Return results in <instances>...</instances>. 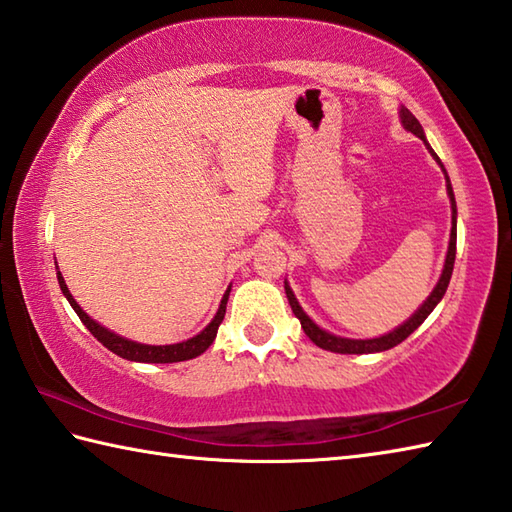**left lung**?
<instances>
[{
    "mask_svg": "<svg viewBox=\"0 0 512 512\" xmlns=\"http://www.w3.org/2000/svg\"><path fill=\"white\" fill-rule=\"evenodd\" d=\"M400 121L404 125V130H409L411 134H415L417 139H422L426 150L431 152L433 159L437 161V165H440L442 172H444V179H446V194L448 198H451V241H448V252H446V260H444V269H442V276L440 280H437V285L433 287L431 296L426 298L420 307H417L415 314L402 322L400 327H395L393 331L384 333V336L380 338H369V340H353V338H342V336H333V333L320 329L314 320H311L305 309L300 307V302L296 300L294 291H291L289 283L285 280V294H287V300L291 305V311H294L296 318L300 320L302 329H305V333L309 336V340L316 344V347L325 349V351H333V353H380V351H387V349H393L395 344H400L402 340H406L411 336V333L422 325V322L429 318L431 311L437 307V302H440L446 294V287L448 283H451V276H453V265H455V247H457V205H455V194H453V187H451V181H448V174L444 170V165L440 161V156H437L433 152V148L429 145V141H426L424 137V130L420 121H417L411 110H406L404 106L400 108Z\"/></svg>",
    "mask_w": 512,
    "mask_h": 512,
    "instance_id": "1",
    "label": "left lung"
}]
</instances>
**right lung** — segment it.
I'll list each match as a JSON object with an SVG mask.
<instances>
[{
  "mask_svg": "<svg viewBox=\"0 0 512 512\" xmlns=\"http://www.w3.org/2000/svg\"><path fill=\"white\" fill-rule=\"evenodd\" d=\"M57 280H59V287H61V294H64L70 302V307L77 311V316L81 318L83 325L88 327V331L95 336L103 347L110 349L112 353H117L119 358L125 360H132V362H152V364H165V362H183V360H192L196 356H201L203 351H207V347L214 342L216 338V331L221 327V322L225 318V307H227V298H229V291L232 287H227V291L223 294L221 305H218L216 316L212 318L210 325H207L201 333H196L194 338L190 340H183V342H176V344H141V342H134L119 336V333H114L110 329H106L103 325H99L97 320H92L86 311H83L77 300L72 298L70 289L66 285L64 276H61V271H57Z\"/></svg>",
  "mask_w": 512,
  "mask_h": 512,
  "instance_id": "1",
  "label": "right lung"
}]
</instances>
